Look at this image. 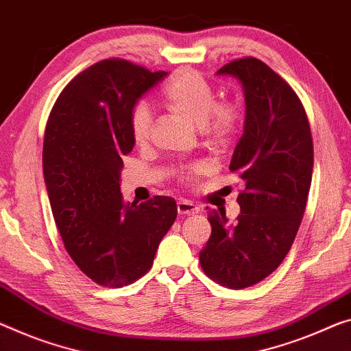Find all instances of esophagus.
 Segmentation results:
<instances>
[{
    "mask_svg": "<svg viewBox=\"0 0 351 351\" xmlns=\"http://www.w3.org/2000/svg\"><path fill=\"white\" fill-rule=\"evenodd\" d=\"M177 212H179V215H196L201 212V208H199L196 204L186 201V199H180V201L177 202Z\"/></svg>",
    "mask_w": 351,
    "mask_h": 351,
    "instance_id": "34e87169",
    "label": "esophagus"
}]
</instances>
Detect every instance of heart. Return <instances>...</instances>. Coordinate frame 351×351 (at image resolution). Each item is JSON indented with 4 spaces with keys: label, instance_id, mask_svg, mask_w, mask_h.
I'll return each mask as SVG.
<instances>
[{
    "label": "heart",
    "instance_id": "obj_1",
    "mask_svg": "<svg viewBox=\"0 0 351 351\" xmlns=\"http://www.w3.org/2000/svg\"><path fill=\"white\" fill-rule=\"evenodd\" d=\"M163 101L168 110L201 128L202 136L215 147H224L240 128L241 112L234 101H217L212 83L193 69H179L163 88ZM154 117L147 105L138 104L130 116V133L134 144L144 145L152 136ZM207 163L199 161L180 171L183 180L191 182L206 174Z\"/></svg>",
    "mask_w": 351,
    "mask_h": 351
}]
</instances>
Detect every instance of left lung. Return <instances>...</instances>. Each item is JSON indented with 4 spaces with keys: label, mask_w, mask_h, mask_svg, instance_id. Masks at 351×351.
Segmentation results:
<instances>
[{
    "label": "left lung",
    "mask_w": 351,
    "mask_h": 351,
    "mask_svg": "<svg viewBox=\"0 0 351 351\" xmlns=\"http://www.w3.org/2000/svg\"><path fill=\"white\" fill-rule=\"evenodd\" d=\"M241 83L245 128L229 169L245 190L240 215L229 224L223 210L208 213L212 235L199 252L204 273L229 289L251 287L289 254L309 194L314 145L304 106L295 90L261 59H234L218 70Z\"/></svg>",
    "instance_id": "obj_1"
}]
</instances>
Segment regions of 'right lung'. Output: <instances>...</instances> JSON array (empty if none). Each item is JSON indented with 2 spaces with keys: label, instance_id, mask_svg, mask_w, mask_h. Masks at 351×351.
<instances>
[{
  "label": "right lung",
  "instance_id": "right-lung-1",
  "mask_svg": "<svg viewBox=\"0 0 351 351\" xmlns=\"http://www.w3.org/2000/svg\"><path fill=\"white\" fill-rule=\"evenodd\" d=\"M166 75L104 59L62 89L48 117L42 160L53 217L75 265L105 287L144 276L177 218L172 197L125 204L121 193L132 111Z\"/></svg>",
  "mask_w": 351,
  "mask_h": 351
}]
</instances>
